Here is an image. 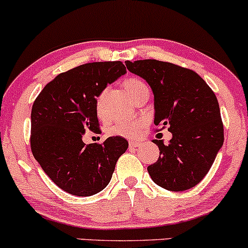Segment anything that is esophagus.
Instances as JSON below:
<instances>
[{"label": "esophagus", "mask_w": 248, "mask_h": 248, "mask_svg": "<svg viewBox=\"0 0 248 248\" xmlns=\"http://www.w3.org/2000/svg\"><path fill=\"white\" fill-rule=\"evenodd\" d=\"M129 146L130 147H139V146H141V141L140 140H130Z\"/></svg>", "instance_id": "obj_1"}]
</instances>
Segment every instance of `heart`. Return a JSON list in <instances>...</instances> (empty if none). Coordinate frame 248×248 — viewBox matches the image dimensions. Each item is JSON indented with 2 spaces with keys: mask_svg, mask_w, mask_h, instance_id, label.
<instances>
[{
  "mask_svg": "<svg viewBox=\"0 0 248 248\" xmlns=\"http://www.w3.org/2000/svg\"><path fill=\"white\" fill-rule=\"evenodd\" d=\"M123 87L125 93L129 94L135 102L138 101L145 93H149V89H147L145 83L143 80L136 78V77L125 79ZM103 96H104V93L99 94L96 102L97 115L99 117L104 116V112H103ZM144 124H145V121L143 118H137L133 119V121H119L116 122L113 125H111L109 133L112 136H121V137L126 138L136 137L140 132Z\"/></svg>",
  "mask_w": 248,
  "mask_h": 248,
  "instance_id": "1",
  "label": "heart"
}]
</instances>
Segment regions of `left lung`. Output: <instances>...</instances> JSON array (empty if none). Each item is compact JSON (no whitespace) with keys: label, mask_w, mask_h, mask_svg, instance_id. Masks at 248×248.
I'll return each instance as SVG.
<instances>
[{"label":"left lung","mask_w":248,"mask_h":248,"mask_svg":"<svg viewBox=\"0 0 248 248\" xmlns=\"http://www.w3.org/2000/svg\"><path fill=\"white\" fill-rule=\"evenodd\" d=\"M144 78L155 96V125L169 127V144L154 139L159 158L147 168L157 185L185 191L202 180L224 143V125L216 94L197 72L157 60L125 62Z\"/></svg>","instance_id":"8db88e82"}]
</instances>
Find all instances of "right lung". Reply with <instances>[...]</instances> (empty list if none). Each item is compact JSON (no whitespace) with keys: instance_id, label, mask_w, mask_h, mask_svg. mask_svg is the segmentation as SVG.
Here are the masks:
<instances>
[{"instance_id":"1","label":"right lung","mask_w":248,"mask_h":248,"mask_svg":"<svg viewBox=\"0 0 248 248\" xmlns=\"http://www.w3.org/2000/svg\"><path fill=\"white\" fill-rule=\"evenodd\" d=\"M125 72L119 61L83 64L55 77L32 104V155L50 179L68 193L88 197L107 187L117 160L129 146L119 136L89 145L82 139L85 131L101 132L97 97Z\"/></svg>"}]
</instances>
